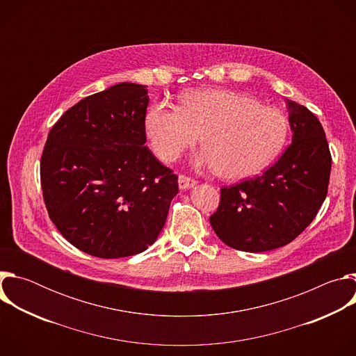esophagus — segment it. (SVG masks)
Masks as SVG:
<instances>
[{"label": "esophagus", "mask_w": 356, "mask_h": 356, "mask_svg": "<svg viewBox=\"0 0 356 356\" xmlns=\"http://www.w3.org/2000/svg\"><path fill=\"white\" fill-rule=\"evenodd\" d=\"M195 184H197V180H194V179L186 176V175H180L179 176V187L180 188H190V187H193Z\"/></svg>", "instance_id": "1"}]
</instances>
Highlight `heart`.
I'll list each match as a JSON object with an SVG mask.
<instances>
[{
  "instance_id": "heart-1",
  "label": "heart",
  "mask_w": 356,
  "mask_h": 356,
  "mask_svg": "<svg viewBox=\"0 0 356 356\" xmlns=\"http://www.w3.org/2000/svg\"><path fill=\"white\" fill-rule=\"evenodd\" d=\"M146 135L156 156L175 162L198 140L206 149L198 165L217 168L221 177L246 179L266 169L287 136L284 115L239 91L202 88L181 97L177 108L159 103L145 118Z\"/></svg>"
}]
</instances>
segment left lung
Returning <instances> with one entry per match:
<instances>
[{
	"label": "left lung",
	"instance_id": "8db88e82",
	"mask_svg": "<svg viewBox=\"0 0 356 356\" xmlns=\"http://www.w3.org/2000/svg\"><path fill=\"white\" fill-rule=\"evenodd\" d=\"M293 142L262 175L221 187L210 217L218 238L245 252L290 243L316 218L327 197L331 152L318 118L287 99Z\"/></svg>",
	"mask_w": 356,
	"mask_h": 356
}]
</instances>
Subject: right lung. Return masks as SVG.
<instances>
[{"label": "right lung", "mask_w": 356, "mask_h": 356, "mask_svg": "<svg viewBox=\"0 0 356 356\" xmlns=\"http://www.w3.org/2000/svg\"><path fill=\"white\" fill-rule=\"evenodd\" d=\"M145 86L120 83L88 95L49 131L40 186L49 218L77 249L125 258L161 234L177 175L145 146Z\"/></svg>", "instance_id": "obj_1"}]
</instances>
